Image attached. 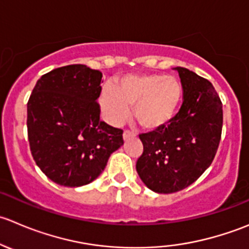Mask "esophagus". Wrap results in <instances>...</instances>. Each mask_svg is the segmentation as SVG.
I'll use <instances>...</instances> for the list:
<instances>
[{
  "label": "esophagus",
  "mask_w": 249,
  "mask_h": 249,
  "mask_svg": "<svg viewBox=\"0 0 249 249\" xmlns=\"http://www.w3.org/2000/svg\"><path fill=\"white\" fill-rule=\"evenodd\" d=\"M135 134L133 132H129V130H124V140H128V139H132L134 138Z\"/></svg>",
  "instance_id": "1"
}]
</instances>
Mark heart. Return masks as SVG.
I'll return each mask as SVG.
<instances>
[{
	"mask_svg": "<svg viewBox=\"0 0 249 249\" xmlns=\"http://www.w3.org/2000/svg\"><path fill=\"white\" fill-rule=\"evenodd\" d=\"M183 97L180 81L174 76L140 73L122 76L116 85H105L99 94V104L105 120L120 125L133 116L140 127L156 130L171 122Z\"/></svg>",
	"mask_w": 249,
	"mask_h": 249,
	"instance_id": "1",
	"label": "heart"
}]
</instances>
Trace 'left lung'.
I'll return each instance as SVG.
<instances>
[{"label": "left lung", "mask_w": 249, "mask_h": 249, "mask_svg": "<svg viewBox=\"0 0 249 249\" xmlns=\"http://www.w3.org/2000/svg\"><path fill=\"white\" fill-rule=\"evenodd\" d=\"M183 104L168 124L140 134L144 146L137 161L142 183L157 194L188 188L211 166L223 127V105L213 85L178 66Z\"/></svg>", "instance_id": "1"}]
</instances>
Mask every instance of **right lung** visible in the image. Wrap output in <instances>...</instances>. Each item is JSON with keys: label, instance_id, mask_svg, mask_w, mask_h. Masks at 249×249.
<instances>
[{"label": "right lung", "instance_id": "1", "mask_svg": "<svg viewBox=\"0 0 249 249\" xmlns=\"http://www.w3.org/2000/svg\"><path fill=\"white\" fill-rule=\"evenodd\" d=\"M102 72L82 64L41 76L28 102V135L36 164L54 183L87 185L124 145V130L100 121Z\"/></svg>", "mask_w": 249, "mask_h": 249}]
</instances>
